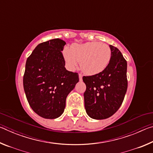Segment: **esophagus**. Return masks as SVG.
<instances>
[{
  "mask_svg": "<svg viewBox=\"0 0 153 153\" xmlns=\"http://www.w3.org/2000/svg\"><path fill=\"white\" fill-rule=\"evenodd\" d=\"M82 74H79V80L80 81H81V80H82Z\"/></svg>",
  "mask_w": 153,
  "mask_h": 153,
  "instance_id": "1",
  "label": "esophagus"
}]
</instances>
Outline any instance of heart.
<instances>
[{
    "label": "heart",
    "mask_w": 153,
    "mask_h": 153,
    "mask_svg": "<svg viewBox=\"0 0 153 153\" xmlns=\"http://www.w3.org/2000/svg\"><path fill=\"white\" fill-rule=\"evenodd\" d=\"M63 56L69 69L76 68L79 62L80 69L87 75H95L102 71L109 63L111 51L107 45L98 42L75 44L71 48L65 47Z\"/></svg>",
    "instance_id": "b5f03b06"
}]
</instances>
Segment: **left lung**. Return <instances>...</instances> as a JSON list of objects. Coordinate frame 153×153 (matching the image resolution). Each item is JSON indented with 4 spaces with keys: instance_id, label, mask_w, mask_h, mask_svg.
I'll return each mask as SVG.
<instances>
[{
    "instance_id": "left-lung-1",
    "label": "left lung",
    "mask_w": 153,
    "mask_h": 153,
    "mask_svg": "<svg viewBox=\"0 0 153 153\" xmlns=\"http://www.w3.org/2000/svg\"><path fill=\"white\" fill-rule=\"evenodd\" d=\"M111 57L107 67L99 74L84 76L86 113L95 120L112 116L122 104L128 88L127 61L117 48L110 45Z\"/></svg>"
}]
</instances>
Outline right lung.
Returning <instances> with one entry per match:
<instances>
[{
    "mask_svg": "<svg viewBox=\"0 0 153 153\" xmlns=\"http://www.w3.org/2000/svg\"><path fill=\"white\" fill-rule=\"evenodd\" d=\"M66 43L55 38L38 45L27 59L24 88L31 108L40 117L55 119L63 113L66 98L79 82L76 72L65 67Z\"/></svg>",
    "mask_w": 153,
    "mask_h": 153,
    "instance_id": "right-lung-1",
    "label": "right lung"
}]
</instances>
